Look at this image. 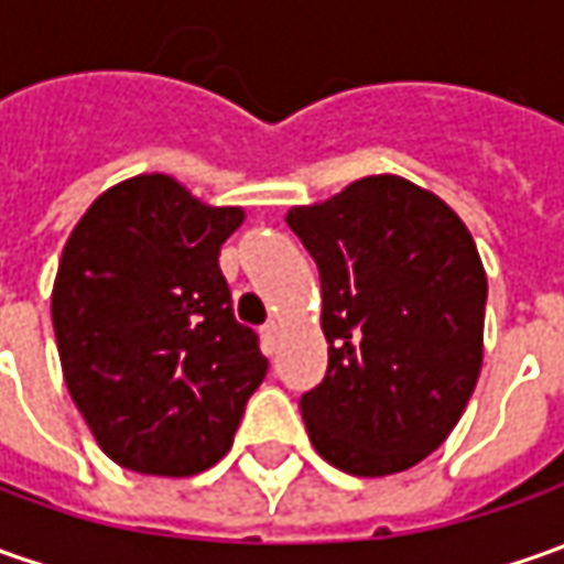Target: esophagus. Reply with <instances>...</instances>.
Returning <instances> with one entry per match:
<instances>
[{
    "label": "esophagus",
    "instance_id": "obj_1",
    "mask_svg": "<svg viewBox=\"0 0 564 564\" xmlns=\"http://www.w3.org/2000/svg\"><path fill=\"white\" fill-rule=\"evenodd\" d=\"M262 346L268 356L274 352V346H278V321H268L262 327Z\"/></svg>",
    "mask_w": 564,
    "mask_h": 564
}]
</instances>
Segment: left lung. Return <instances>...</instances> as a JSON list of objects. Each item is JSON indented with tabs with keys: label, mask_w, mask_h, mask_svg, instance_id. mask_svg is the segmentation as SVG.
<instances>
[{
	"label": "left lung",
	"mask_w": 564,
	"mask_h": 564,
	"mask_svg": "<svg viewBox=\"0 0 564 564\" xmlns=\"http://www.w3.org/2000/svg\"><path fill=\"white\" fill-rule=\"evenodd\" d=\"M321 274L327 375L302 393L308 440L346 475H397L458 424L484 361L487 274L440 196L397 174L286 212Z\"/></svg>",
	"instance_id": "1"
}]
</instances>
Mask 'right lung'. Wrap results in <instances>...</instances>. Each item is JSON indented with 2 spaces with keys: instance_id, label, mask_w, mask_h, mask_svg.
<instances>
[{
  "instance_id": "1",
  "label": "right lung",
  "mask_w": 564,
  "mask_h": 564,
  "mask_svg": "<svg viewBox=\"0 0 564 564\" xmlns=\"http://www.w3.org/2000/svg\"><path fill=\"white\" fill-rule=\"evenodd\" d=\"M243 218L167 174H140L70 230L52 286L58 359L74 405L121 468L189 477L234 446L268 371L218 264Z\"/></svg>"
}]
</instances>
